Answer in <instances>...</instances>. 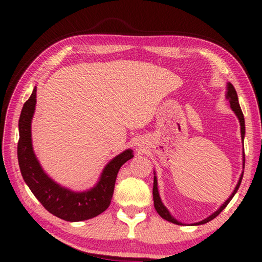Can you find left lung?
Returning <instances> with one entry per match:
<instances>
[{"instance_id":"8db88e82","label":"left lung","mask_w":262,"mask_h":262,"mask_svg":"<svg viewBox=\"0 0 262 262\" xmlns=\"http://www.w3.org/2000/svg\"><path fill=\"white\" fill-rule=\"evenodd\" d=\"M227 99H229L230 101V105H231V108L234 113H236V115L239 119V122H241V133H242V139L244 140V135H245V121H244V114L242 112V108L241 106H239V103H238V96H237V92H236V89L233 88L232 84H228V94H227ZM244 165H245V155H244ZM243 174L241 176V179H239L238 184L236 186V188H234L233 193L231 194V196H230L227 201H225L223 205L221 206V208L217 211H215L214 214H211L209 217H207L206 220H203L201 222H199V223H195V225H200V224H205L207 223V222H209L211 220H214L216 216H219L221 214V211L224 209L225 207H227L229 205V202L231 201V199L233 198V195L237 193V190L239 188V186H241V183H242V179H243ZM152 196H154V206H155V209H156V211L159 214V216L163 217L164 220H166L168 222H171V223H174V224H181L180 222H178L177 220H174V217H172L170 212H168V210L166 209L165 207H164V205L161 201V198H159V194H158V188H157V179L156 177H154V187H152Z\"/></svg>"}]
</instances>
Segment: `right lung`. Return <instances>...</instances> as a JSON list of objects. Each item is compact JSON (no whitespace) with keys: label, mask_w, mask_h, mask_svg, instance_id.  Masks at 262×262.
<instances>
[{"label":"right lung","mask_w":262,"mask_h":262,"mask_svg":"<svg viewBox=\"0 0 262 262\" xmlns=\"http://www.w3.org/2000/svg\"><path fill=\"white\" fill-rule=\"evenodd\" d=\"M35 91L37 90L34 88L32 95L25 101L18 121L19 140L17 157L23 179L43 208L59 219L79 222L96 217L108 208L118 172L123 164L134 157V155L130 149H128L113 158L104 168L98 184L90 190L75 193L61 187L42 171L32 149L31 120L34 113Z\"/></svg>","instance_id":"add662e5"}]
</instances>
